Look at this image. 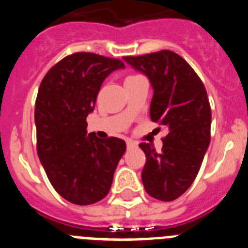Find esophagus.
Wrapping results in <instances>:
<instances>
[{
    "label": "esophagus",
    "instance_id": "34e87169",
    "mask_svg": "<svg viewBox=\"0 0 248 248\" xmlns=\"http://www.w3.org/2000/svg\"><path fill=\"white\" fill-rule=\"evenodd\" d=\"M126 146H128L129 149L135 148V146H138V143L137 141H134V140H126Z\"/></svg>",
    "mask_w": 248,
    "mask_h": 248
}]
</instances>
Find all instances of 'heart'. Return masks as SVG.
<instances>
[{
    "label": "heart",
    "mask_w": 248,
    "mask_h": 248,
    "mask_svg": "<svg viewBox=\"0 0 248 248\" xmlns=\"http://www.w3.org/2000/svg\"><path fill=\"white\" fill-rule=\"evenodd\" d=\"M134 77H138V76H129L128 78H134ZM128 78H126V79H128Z\"/></svg>",
    "instance_id": "b5f03b06"
}]
</instances>
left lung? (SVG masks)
Wrapping results in <instances>:
<instances>
[{
	"mask_svg": "<svg viewBox=\"0 0 248 248\" xmlns=\"http://www.w3.org/2000/svg\"><path fill=\"white\" fill-rule=\"evenodd\" d=\"M124 61L150 79L154 89L150 118L168 129L161 153L150 144L139 145L146 157L141 172L144 187L151 198L172 201L194 183L209 148L211 108L205 85L191 65L172 50L126 56Z\"/></svg>",
	"mask_w": 248,
	"mask_h": 248,
	"instance_id": "8db88e82",
	"label": "left lung"
}]
</instances>
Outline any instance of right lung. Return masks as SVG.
Instances as JSON below:
<instances>
[{
  "instance_id": "right-lung-1",
  "label": "right lung",
  "mask_w": 248,
  "mask_h": 248,
  "mask_svg": "<svg viewBox=\"0 0 248 248\" xmlns=\"http://www.w3.org/2000/svg\"><path fill=\"white\" fill-rule=\"evenodd\" d=\"M124 67L120 59L78 52L54 64L39 85L34 109L38 157L54 190L76 205H92L108 195L125 153L119 138L87 137V117L103 82Z\"/></svg>"
}]
</instances>
